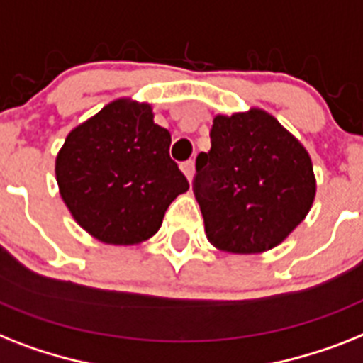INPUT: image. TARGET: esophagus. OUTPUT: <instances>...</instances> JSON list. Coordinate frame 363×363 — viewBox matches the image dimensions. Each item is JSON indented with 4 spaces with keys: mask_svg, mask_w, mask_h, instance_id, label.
<instances>
[{
    "mask_svg": "<svg viewBox=\"0 0 363 363\" xmlns=\"http://www.w3.org/2000/svg\"><path fill=\"white\" fill-rule=\"evenodd\" d=\"M181 172L184 173V177L188 179V182H191L194 179V162L188 160V162H182L181 164Z\"/></svg>",
    "mask_w": 363,
    "mask_h": 363,
    "instance_id": "34e87169",
    "label": "esophagus"
}]
</instances>
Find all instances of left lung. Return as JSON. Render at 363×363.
I'll list each match as a JSON object with an SVG mask.
<instances>
[{
  "label": "left lung",
  "mask_w": 363,
  "mask_h": 363,
  "mask_svg": "<svg viewBox=\"0 0 363 363\" xmlns=\"http://www.w3.org/2000/svg\"><path fill=\"white\" fill-rule=\"evenodd\" d=\"M211 140V151L197 155L194 182L208 242L246 255L276 248L313 205L309 152L261 108L218 113Z\"/></svg>",
  "instance_id": "left-lung-1"
}]
</instances>
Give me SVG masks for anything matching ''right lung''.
Wrapping results in <instances>:
<instances>
[{
    "instance_id": "obj_1",
    "label": "right lung",
    "mask_w": 363,
    "mask_h": 363,
    "mask_svg": "<svg viewBox=\"0 0 363 363\" xmlns=\"http://www.w3.org/2000/svg\"><path fill=\"white\" fill-rule=\"evenodd\" d=\"M169 143L152 106L132 96L111 100L74 126L55 156V181L79 228L111 246L156 235L167 207L190 188Z\"/></svg>"
}]
</instances>
